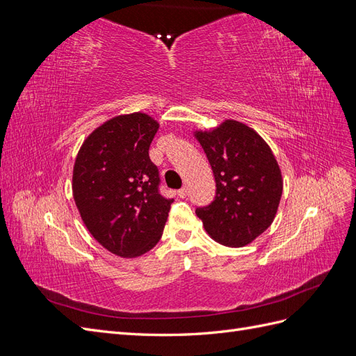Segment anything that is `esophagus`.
<instances>
[{
  "label": "esophagus",
  "instance_id": "1",
  "mask_svg": "<svg viewBox=\"0 0 356 356\" xmlns=\"http://www.w3.org/2000/svg\"><path fill=\"white\" fill-rule=\"evenodd\" d=\"M177 195L181 197V199H184V197H187L188 196V188H186V187H182V188H179L178 190V193Z\"/></svg>",
  "mask_w": 356,
  "mask_h": 356
}]
</instances>
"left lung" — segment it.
<instances>
[{
  "label": "left lung",
  "mask_w": 356,
  "mask_h": 356,
  "mask_svg": "<svg viewBox=\"0 0 356 356\" xmlns=\"http://www.w3.org/2000/svg\"><path fill=\"white\" fill-rule=\"evenodd\" d=\"M215 178V197L196 209L204 230L221 245L241 248L268 229L282 196V175L270 147L254 129L225 120L196 132Z\"/></svg>",
  "instance_id": "left-lung-1"
}]
</instances>
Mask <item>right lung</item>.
<instances>
[{
  "label": "right lung",
  "mask_w": 356,
  "mask_h": 356,
  "mask_svg": "<svg viewBox=\"0 0 356 356\" xmlns=\"http://www.w3.org/2000/svg\"><path fill=\"white\" fill-rule=\"evenodd\" d=\"M159 123L144 113L111 118L83 143L74 200L93 238L118 257H139L160 241L174 199L160 195L148 149Z\"/></svg>",
  "instance_id": "obj_1"
}]
</instances>
